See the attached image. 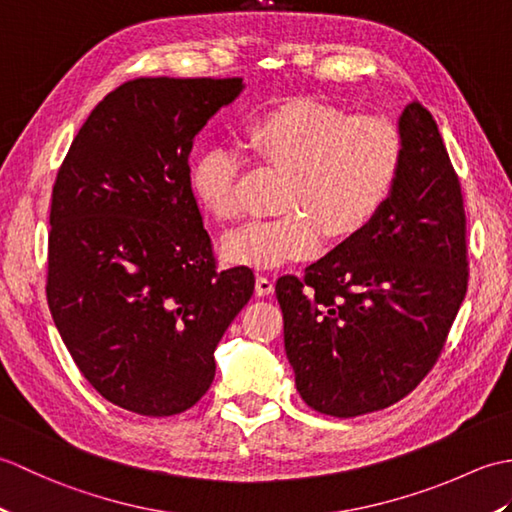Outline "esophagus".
Returning a JSON list of instances; mask_svg holds the SVG:
<instances>
[{"label":"esophagus","mask_w":512,"mask_h":512,"mask_svg":"<svg viewBox=\"0 0 512 512\" xmlns=\"http://www.w3.org/2000/svg\"><path fill=\"white\" fill-rule=\"evenodd\" d=\"M273 290H275L273 279H268V277H264V275H257V279H255V292H257V297L273 295Z\"/></svg>","instance_id":"obj_1"}]
</instances>
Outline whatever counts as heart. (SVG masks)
<instances>
[{
	"label": "heart",
	"instance_id": "1",
	"mask_svg": "<svg viewBox=\"0 0 512 512\" xmlns=\"http://www.w3.org/2000/svg\"><path fill=\"white\" fill-rule=\"evenodd\" d=\"M250 151L281 169L275 204L281 211L255 217L222 239L231 264L275 268L361 233L394 189L402 138L380 114H347L314 99H288L246 125ZM237 151L204 149L191 169V189L220 220L239 213L235 195Z\"/></svg>",
	"mask_w": 512,
	"mask_h": 512
}]
</instances>
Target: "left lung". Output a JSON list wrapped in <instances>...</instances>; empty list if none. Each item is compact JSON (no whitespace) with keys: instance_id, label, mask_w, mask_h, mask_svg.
<instances>
[{"instance_id":"obj_1","label":"left lung","mask_w":512,"mask_h":512,"mask_svg":"<svg viewBox=\"0 0 512 512\" xmlns=\"http://www.w3.org/2000/svg\"><path fill=\"white\" fill-rule=\"evenodd\" d=\"M402 160L383 209L306 268L277 279L286 356L306 405L356 418L431 372L469 284L460 180L420 103L398 118Z\"/></svg>"}]
</instances>
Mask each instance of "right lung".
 Returning <instances> with one entry per match:
<instances>
[{
  "label": "right lung",
  "mask_w": 512,
  "mask_h": 512,
  "mask_svg": "<svg viewBox=\"0 0 512 512\" xmlns=\"http://www.w3.org/2000/svg\"><path fill=\"white\" fill-rule=\"evenodd\" d=\"M242 79H134L94 107L57 173L48 306L76 367L140 416H176L215 376L213 352L253 297L217 270L191 189L193 138Z\"/></svg>",
  "instance_id": "right-lung-1"
}]
</instances>
